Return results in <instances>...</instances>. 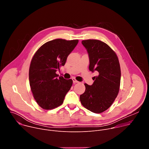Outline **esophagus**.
<instances>
[{
    "label": "esophagus",
    "instance_id": "obj_1",
    "mask_svg": "<svg viewBox=\"0 0 149 149\" xmlns=\"http://www.w3.org/2000/svg\"><path fill=\"white\" fill-rule=\"evenodd\" d=\"M72 79V81H73V82H74V83H78V82H78V81L75 78H73Z\"/></svg>",
    "mask_w": 149,
    "mask_h": 149
}]
</instances>
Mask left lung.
I'll return each mask as SVG.
<instances>
[{"mask_svg":"<svg viewBox=\"0 0 149 149\" xmlns=\"http://www.w3.org/2000/svg\"><path fill=\"white\" fill-rule=\"evenodd\" d=\"M88 54L90 71H97L91 86L84 84L86 91L79 97L82 105L94 113L107 110L120 89L121 70L115 52L104 42L96 39L82 40Z\"/></svg>","mask_w":149,"mask_h":149,"instance_id":"1","label":"left lung"}]
</instances>
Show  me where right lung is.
Returning a JSON list of instances; mask_svg holds the SVG:
<instances>
[{"instance_id":"add662e5","label":"right lung","mask_w":149,"mask_h":149,"mask_svg":"<svg viewBox=\"0 0 149 149\" xmlns=\"http://www.w3.org/2000/svg\"><path fill=\"white\" fill-rule=\"evenodd\" d=\"M78 40L56 39L46 42L33 55L29 67V84L33 97L44 110L61 105L70 90L72 80L56 74L66 62Z\"/></svg>"}]
</instances>
